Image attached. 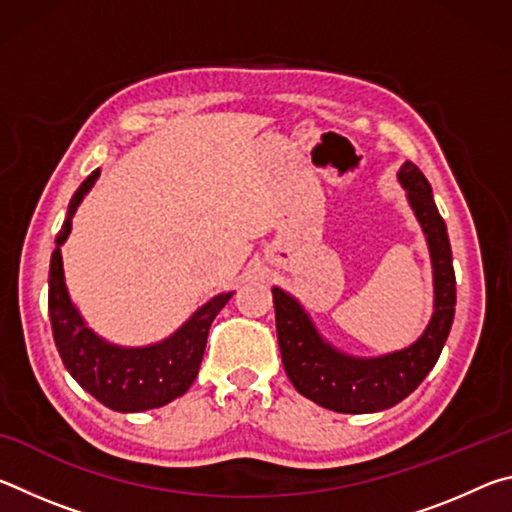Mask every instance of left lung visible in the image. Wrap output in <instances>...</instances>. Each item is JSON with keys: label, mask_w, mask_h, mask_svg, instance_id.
Segmentation results:
<instances>
[{"label": "left lung", "mask_w": 512, "mask_h": 512, "mask_svg": "<svg viewBox=\"0 0 512 512\" xmlns=\"http://www.w3.org/2000/svg\"><path fill=\"white\" fill-rule=\"evenodd\" d=\"M397 180L424 232L433 273V314L424 332L402 350L379 357H354L334 348L318 332L300 302L273 287L275 327L284 370L307 400L336 413H377L400 404L429 375L454 323L456 277L447 225L433 203L431 185L413 162H404Z\"/></svg>", "instance_id": "1"}]
</instances>
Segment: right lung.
I'll list each match as a JSON object with an SVG mask.
<instances>
[{
    "instance_id": "1",
    "label": "right lung",
    "mask_w": 512,
    "mask_h": 512,
    "mask_svg": "<svg viewBox=\"0 0 512 512\" xmlns=\"http://www.w3.org/2000/svg\"><path fill=\"white\" fill-rule=\"evenodd\" d=\"M101 169H94L81 187L76 189L72 201L67 205V216L63 228L56 237V248L51 253L49 264V318L51 332L60 359L83 391H88L94 400L119 413H140L149 409H160L176 397L185 395L194 384L201 368L207 334L216 314L225 307L235 291H225L207 300L198 307L183 325L167 339L140 348L110 343L99 336L85 323L81 311L69 298L63 253L72 232V219L83 198L97 183Z\"/></svg>"
}]
</instances>
